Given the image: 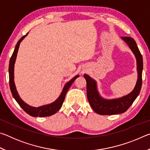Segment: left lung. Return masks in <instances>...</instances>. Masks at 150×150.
I'll return each mask as SVG.
<instances>
[{"instance_id": "1", "label": "left lung", "mask_w": 150, "mask_h": 150, "mask_svg": "<svg viewBox=\"0 0 150 150\" xmlns=\"http://www.w3.org/2000/svg\"><path fill=\"white\" fill-rule=\"evenodd\" d=\"M122 38L127 43L136 56L138 73V80L134 90L128 95L118 99L105 100L101 98L98 94L95 81L85 74L84 77L87 81V95L88 103L93 110L98 115H112L124 112L132 105L140 92L143 70V59L142 54L134 38L131 37H122Z\"/></svg>"}]
</instances>
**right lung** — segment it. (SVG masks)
Returning <instances> with one entry per match:
<instances>
[{"label":"right lung","instance_id":"1","mask_svg":"<svg viewBox=\"0 0 150 150\" xmlns=\"http://www.w3.org/2000/svg\"><path fill=\"white\" fill-rule=\"evenodd\" d=\"M28 33L22 36L21 38L19 40V41L17 42L15 47V49L14 50L13 54H12V56L10 59L9 63V68H8V72H9V85L10 88H11V91L12 93V95L14 98V99L16 100V102L18 103V105L21 106V108L26 112V113L28 114L29 115L34 116V117H37V116H40V117H44V116H50L51 115H54L55 113H56L62 107L63 105V101H64L66 93H67L68 89H69L71 85H72V83L74 82V81L77 79L79 75L75 76V77H73L71 80H70L67 83H66L65 87H63V89L62 91V93H61L60 96L58 97L57 99L53 103H51L50 105H44L40 107H32L28 105H27L26 103H25L21 98H20L18 93L16 86L14 85V63L16 61L18 50L19 45L20 42H22V40H23L25 37L26 36L27 34Z\"/></svg>","mask_w":150,"mask_h":150}]
</instances>
